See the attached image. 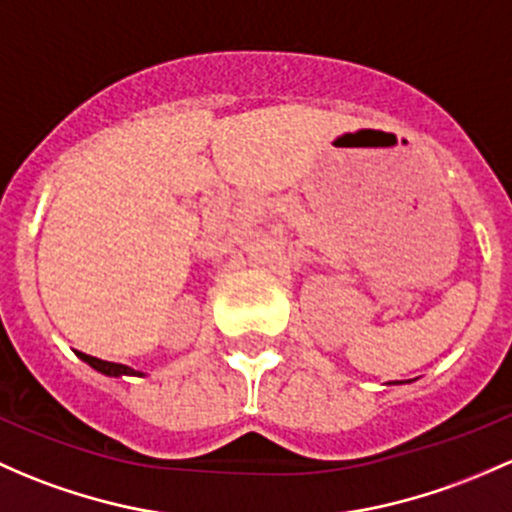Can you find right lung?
Here are the masks:
<instances>
[{
    "label": "right lung",
    "mask_w": 512,
    "mask_h": 512,
    "mask_svg": "<svg viewBox=\"0 0 512 512\" xmlns=\"http://www.w3.org/2000/svg\"><path fill=\"white\" fill-rule=\"evenodd\" d=\"M75 353H78V358L85 360V363H88L90 368H95L102 375H110V378H120V375H142V373H139V370L127 368V365H122V363H110V360L93 358V355L80 353V351H75Z\"/></svg>",
    "instance_id": "1"
}]
</instances>
